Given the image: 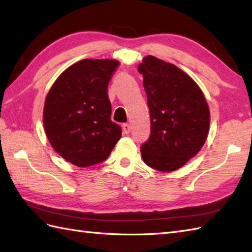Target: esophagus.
<instances>
[{
  "label": "esophagus",
  "mask_w": 252,
  "mask_h": 252,
  "mask_svg": "<svg viewBox=\"0 0 252 252\" xmlns=\"http://www.w3.org/2000/svg\"><path fill=\"white\" fill-rule=\"evenodd\" d=\"M122 129H123V132H125L126 134H129L130 131H131V126H130L129 123H123Z\"/></svg>",
  "instance_id": "1"
}]
</instances>
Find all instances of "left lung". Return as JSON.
I'll return each mask as SVG.
<instances>
[{"mask_svg": "<svg viewBox=\"0 0 252 252\" xmlns=\"http://www.w3.org/2000/svg\"><path fill=\"white\" fill-rule=\"evenodd\" d=\"M151 115V136L141 147L149 167L171 172L205 144L210 111L201 90L175 65L148 55L138 65Z\"/></svg>", "mask_w": 252, "mask_h": 252, "instance_id": "1", "label": "left lung"}]
</instances>
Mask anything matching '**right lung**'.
I'll list each match as a JSON object with an SVG mask.
<instances>
[{
    "label": "right lung",
    "instance_id": "1",
    "mask_svg": "<svg viewBox=\"0 0 252 252\" xmlns=\"http://www.w3.org/2000/svg\"><path fill=\"white\" fill-rule=\"evenodd\" d=\"M119 66L114 60H83L67 68L47 94L43 123L57 154L77 167L108 158L122 130L112 122L108 83Z\"/></svg>",
    "mask_w": 252,
    "mask_h": 252
}]
</instances>
